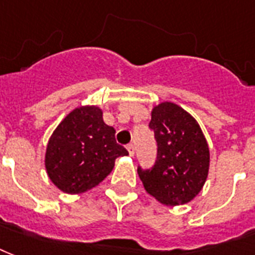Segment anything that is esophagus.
<instances>
[{"mask_svg":"<svg viewBox=\"0 0 255 255\" xmlns=\"http://www.w3.org/2000/svg\"><path fill=\"white\" fill-rule=\"evenodd\" d=\"M128 151H129V154L133 157V155H134V145H133V143H129V145H128Z\"/></svg>","mask_w":255,"mask_h":255,"instance_id":"1","label":"esophagus"}]
</instances>
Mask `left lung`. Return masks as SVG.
<instances>
[{"label": "left lung", "mask_w": 255, "mask_h": 255, "mask_svg": "<svg viewBox=\"0 0 255 255\" xmlns=\"http://www.w3.org/2000/svg\"><path fill=\"white\" fill-rule=\"evenodd\" d=\"M149 128L157 141V161L150 169L138 166L145 190L163 205L190 202L208 178V142L198 122L173 102L151 112Z\"/></svg>", "instance_id": "8db88e82"}]
</instances>
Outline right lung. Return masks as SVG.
I'll use <instances>...</instances> for the list:
<instances>
[{
	"label": "right lung",
	"instance_id": "obj_1",
	"mask_svg": "<svg viewBox=\"0 0 255 255\" xmlns=\"http://www.w3.org/2000/svg\"><path fill=\"white\" fill-rule=\"evenodd\" d=\"M116 130L102 120L97 106L69 113L49 139L45 166L60 190L78 194L97 186L113 170L114 161L128 155L116 141Z\"/></svg>",
	"mask_w": 255,
	"mask_h": 255
}]
</instances>
